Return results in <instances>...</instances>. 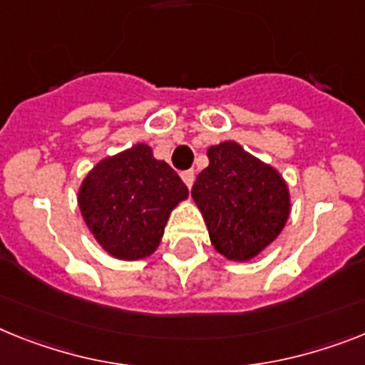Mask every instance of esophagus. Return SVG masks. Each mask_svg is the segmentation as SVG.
Listing matches in <instances>:
<instances>
[{"instance_id": "obj_1", "label": "esophagus", "mask_w": 365, "mask_h": 365, "mask_svg": "<svg viewBox=\"0 0 365 365\" xmlns=\"http://www.w3.org/2000/svg\"><path fill=\"white\" fill-rule=\"evenodd\" d=\"M182 180H183V183H185V185L191 189L192 183H195V170H183Z\"/></svg>"}]
</instances>
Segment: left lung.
Masks as SVG:
<instances>
[{
	"mask_svg": "<svg viewBox=\"0 0 365 365\" xmlns=\"http://www.w3.org/2000/svg\"><path fill=\"white\" fill-rule=\"evenodd\" d=\"M207 158L210 165L197 176L191 195L206 220L211 243L230 259L254 258L286 225V182L232 140L211 146Z\"/></svg>",
	"mask_w": 365,
	"mask_h": 365,
	"instance_id": "obj_1",
	"label": "left lung"
}]
</instances>
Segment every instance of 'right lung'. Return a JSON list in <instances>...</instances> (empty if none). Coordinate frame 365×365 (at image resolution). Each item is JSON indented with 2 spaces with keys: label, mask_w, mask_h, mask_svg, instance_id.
Wrapping results in <instances>:
<instances>
[{
  "label": "right lung",
  "mask_w": 365,
  "mask_h": 365,
  "mask_svg": "<svg viewBox=\"0 0 365 365\" xmlns=\"http://www.w3.org/2000/svg\"><path fill=\"white\" fill-rule=\"evenodd\" d=\"M176 170L135 145L96 165L79 189V210L96 241L120 259L150 256L163 237L168 215L187 198Z\"/></svg>",
  "instance_id": "1"
}]
</instances>
